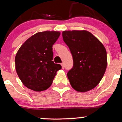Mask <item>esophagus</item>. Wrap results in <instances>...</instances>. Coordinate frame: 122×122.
<instances>
[{
	"label": "esophagus",
	"instance_id": "1",
	"mask_svg": "<svg viewBox=\"0 0 122 122\" xmlns=\"http://www.w3.org/2000/svg\"><path fill=\"white\" fill-rule=\"evenodd\" d=\"M61 67H62V69H64L65 68V65H64V63H61Z\"/></svg>",
	"mask_w": 122,
	"mask_h": 122
}]
</instances>
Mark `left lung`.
Wrapping results in <instances>:
<instances>
[{"label": "left lung", "mask_w": 122, "mask_h": 122, "mask_svg": "<svg viewBox=\"0 0 122 122\" xmlns=\"http://www.w3.org/2000/svg\"><path fill=\"white\" fill-rule=\"evenodd\" d=\"M62 36L73 57V66L67 74L71 86L78 92L92 90L101 81L107 67L104 46L86 30L63 31Z\"/></svg>", "instance_id": "1"}]
</instances>
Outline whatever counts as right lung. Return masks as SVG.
<instances>
[{"label":"right lung","mask_w":122,"mask_h":122,"mask_svg":"<svg viewBox=\"0 0 122 122\" xmlns=\"http://www.w3.org/2000/svg\"><path fill=\"white\" fill-rule=\"evenodd\" d=\"M61 35L59 31H46L35 34L20 46L15 56V69L25 86L42 91L52 84L56 72L61 68L53 60V45Z\"/></svg>","instance_id":"add662e5"}]
</instances>
